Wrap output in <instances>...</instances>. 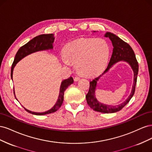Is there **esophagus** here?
Wrapping results in <instances>:
<instances>
[{
	"label": "esophagus",
	"instance_id": "obj_1",
	"mask_svg": "<svg viewBox=\"0 0 152 152\" xmlns=\"http://www.w3.org/2000/svg\"><path fill=\"white\" fill-rule=\"evenodd\" d=\"M80 78L79 77H74V81H78V80H80Z\"/></svg>",
	"mask_w": 152,
	"mask_h": 152
}]
</instances>
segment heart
Returning a JSON list of instances; mask_svg holds the SVG:
<instances>
[{
	"label": "heart",
	"mask_w": 152,
	"mask_h": 152,
	"mask_svg": "<svg viewBox=\"0 0 152 152\" xmlns=\"http://www.w3.org/2000/svg\"><path fill=\"white\" fill-rule=\"evenodd\" d=\"M110 47L105 40L98 38H82L68 44L64 48L61 61L69 66L76 64L80 74L93 77L102 72L107 65Z\"/></svg>",
	"instance_id": "obj_1"
}]
</instances>
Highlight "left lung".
I'll use <instances>...</instances> for the list:
<instances>
[{"label":"left lung","mask_w":152,"mask_h":152,"mask_svg":"<svg viewBox=\"0 0 152 152\" xmlns=\"http://www.w3.org/2000/svg\"><path fill=\"white\" fill-rule=\"evenodd\" d=\"M95 32V31H94ZM105 37H108L112 41L113 45V53L112 57L110 58V62L107 69L102 75L95 78L93 80L90 82L89 90L88 93L86 96L87 103L89 107L96 112H102L104 113H112L118 112L123 107L129 103L134 94L135 87L137 82V76L138 73V63H137L135 54L133 51L131 47L127 43L124 42L116 35L110 32H107L104 34ZM118 61H125L127 62L132 67L134 73V80H133V85L131 93L129 97L126 101L118 105H108L103 104L99 102L95 98V91L97 86V84L99 79L104 73L106 72L115 63Z\"/></svg>","instance_id":"obj_1"}]
</instances>
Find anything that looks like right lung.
Here are the masks:
<instances>
[{"label":"right lung","mask_w":152,"mask_h":152,"mask_svg":"<svg viewBox=\"0 0 152 152\" xmlns=\"http://www.w3.org/2000/svg\"><path fill=\"white\" fill-rule=\"evenodd\" d=\"M54 41V34H42L39 36H37L33 39L30 40L28 43H26L24 45L21 47L16 54L15 59H14L13 63L11 67V77L12 79V73L14 68L15 67L16 64L19 62L23 58H24L28 55L32 54L35 52L41 51V50H45L53 49V43ZM73 79L72 77H69L68 79L64 80L61 82L60 86V89H59V93L58 96V100L56 103L53 107L50 110H48L44 112H31L29 110H27L25 107H23L27 112L31 114L36 115H46L49 113H51L53 112H56L57 110L61 107L64 99V92L66 89L67 87L73 84ZM14 94L16 98L15 89H14ZM17 99V98H16ZM18 100V99H17Z\"/></svg>","instance_id":"right-lung-1"}]
</instances>
